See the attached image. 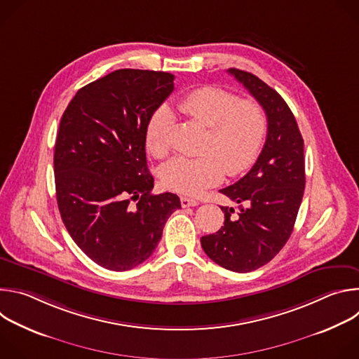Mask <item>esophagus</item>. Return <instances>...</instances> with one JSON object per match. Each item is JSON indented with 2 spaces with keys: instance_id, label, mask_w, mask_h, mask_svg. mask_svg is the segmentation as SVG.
<instances>
[{
  "instance_id": "esophagus-1",
  "label": "esophagus",
  "mask_w": 359,
  "mask_h": 359,
  "mask_svg": "<svg viewBox=\"0 0 359 359\" xmlns=\"http://www.w3.org/2000/svg\"><path fill=\"white\" fill-rule=\"evenodd\" d=\"M180 204H182V208H194V206H197L198 201L194 198H190V197H182Z\"/></svg>"
}]
</instances>
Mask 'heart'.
I'll list each match as a JSON object with an SVG mask.
<instances>
[{
	"instance_id": "b5f03b06",
	"label": "heart",
	"mask_w": 359,
	"mask_h": 359,
	"mask_svg": "<svg viewBox=\"0 0 359 359\" xmlns=\"http://www.w3.org/2000/svg\"><path fill=\"white\" fill-rule=\"evenodd\" d=\"M176 109L189 121L208 129L201 156L175 158L161 170L165 187L197 196L219 184L224 176L247 172L262 153L269 121L263 107L252 99H238L230 90L204 85L176 102ZM172 114L162 108L150 118L144 144L151 156L165 158L170 149Z\"/></svg>"
}]
</instances>
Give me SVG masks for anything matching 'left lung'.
<instances>
[{"label":"left lung","instance_id":"8db88e82","mask_svg":"<svg viewBox=\"0 0 359 359\" xmlns=\"http://www.w3.org/2000/svg\"><path fill=\"white\" fill-rule=\"evenodd\" d=\"M233 75L263 107L267 137L257 162L220 193L238 203L240 212L223 208L224 226L201 237L209 257L226 270L254 271L271 262L290 238L305 187L304 140L281 95L255 75L230 68Z\"/></svg>","mask_w":359,"mask_h":359}]
</instances>
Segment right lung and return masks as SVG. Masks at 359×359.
<instances>
[{
    "mask_svg": "<svg viewBox=\"0 0 359 359\" xmlns=\"http://www.w3.org/2000/svg\"><path fill=\"white\" fill-rule=\"evenodd\" d=\"M168 72L118 69L81 88L55 142L58 209L76 245L97 266L128 271L155 251L173 193L151 194L146 126L173 92ZM137 203L131 204V200Z\"/></svg>",
    "mask_w": 359,
    "mask_h": 359,
    "instance_id": "1",
    "label": "right lung"
}]
</instances>
